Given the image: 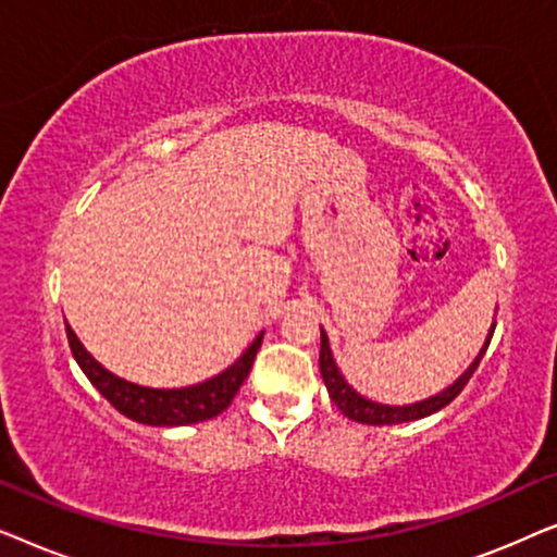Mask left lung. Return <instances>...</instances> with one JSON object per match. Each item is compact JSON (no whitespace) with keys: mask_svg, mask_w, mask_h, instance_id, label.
<instances>
[{"mask_svg":"<svg viewBox=\"0 0 557 557\" xmlns=\"http://www.w3.org/2000/svg\"><path fill=\"white\" fill-rule=\"evenodd\" d=\"M492 334H494V324H492L490 337H486V342H484L482 352L476 355V360L469 364V370L463 372V375L456 380L454 385H448L446 391L433 395V398L413 403V406H383V403L368 400L364 395L357 393L355 387L349 385L345 377H342L337 362H334V357H332L330 339H326L324 330H322V349H319V370H322V380H324L326 391H330V398L334 400V406H337L347 418H352V421L368 423V425L408 423V421H418V418H425V416L436 413V410H441V408H446L448 403H451L456 395L463 391V385L469 383V377L474 375L479 362H482L486 347H490V342H492Z\"/></svg>","mask_w":557,"mask_h":557,"instance_id":"left-lung-1","label":"left lung"}]
</instances>
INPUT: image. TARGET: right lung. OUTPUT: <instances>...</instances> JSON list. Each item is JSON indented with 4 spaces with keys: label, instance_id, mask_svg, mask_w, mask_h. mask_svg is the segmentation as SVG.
<instances>
[{
    "label": "right lung",
    "instance_id": "1",
    "mask_svg": "<svg viewBox=\"0 0 557 557\" xmlns=\"http://www.w3.org/2000/svg\"><path fill=\"white\" fill-rule=\"evenodd\" d=\"M67 345L75 362L81 364V370L86 372V377L94 383L98 393L111 403L119 413L132 418L136 423L144 425H187V423H200L210 421L218 413L231 406L235 393L240 391L243 380L248 377L250 368H253L256 352L263 342V332L258 334L246 352L235 360L231 368L220 375L205 380L200 385L177 387V391H157V387H141L128 383V380L113 375L103 368L101 362L94 360V355L81 345V339L75 337L71 324H65Z\"/></svg>",
    "mask_w": 557,
    "mask_h": 557
}]
</instances>
